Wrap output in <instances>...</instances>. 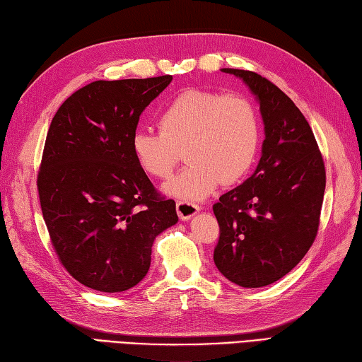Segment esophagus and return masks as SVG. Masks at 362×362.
Here are the masks:
<instances>
[{
    "label": "esophagus",
    "instance_id": "obj_1",
    "mask_svg": "<svg viewBox=\"0 0 362 362\" xmlns=\"http://www.w3.org/2000/svg\"><path fill=\"white\" fill-rule=\"evenodd\" d=\"M200 206L195 203H186V202H178L176 203V212L181 220H189L195 216V214L200 212Z\"/></svg>",
    "mask_w": 362,
    "mask_h": 362
}]
</instances>
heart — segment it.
<instances>
[{
  "instance_id": "heart-1",
  "label": "heart",
  "mask_w": 362,
  "mask_h": 362,
  "mask_svg": "<svg viewBox=\"0 0 362 362\" xmlns=\"http://www.w3.org/2000/svg\"><path fill=\"white\" fill-rule=\"evenodd\" d=\"M160 132L137 129L131 151L153 178H168L186 148L187 167L164 186L167 195L202 202L220 184L235 182L252 168L261 129L256 107L242 95L186 88L159 117Z\"/></svg>"
}]
</instances>
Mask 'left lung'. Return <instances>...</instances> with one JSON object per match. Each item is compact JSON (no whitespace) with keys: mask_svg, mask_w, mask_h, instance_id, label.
<instances>
[{"mask_svg":"<svg viewBox=\"0 0 362 362\" xmlns=\"http://www.w3.org/2000/svg\"><path fill=\"white\" fill-rule=\"evenodd\" d=\"M240 78L259 103L265 139L255 173L214 204L220 238L214 262L242 287H262L289 274L311 248L325 194V165L313 129L293 101L255 71Z\"/></svg>","mask_w":362,"mask_h":362,"instance_id":"1","label":"left lung"}]
</instances>
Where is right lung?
<instances>
[{"instance_id":"right-lung-1","label":"right lung","mask_w":362,"mask_h":362,"mask_svg":"<svg viewBox=\"0 0 362 362\" xmlns=\"http://www.w3.org/2000/svg\"><path fill=\"white\" fill-rule=\"evenodd\" d=\"M172 79L95 81L51 120L37 176L43 220L65 270L93 291L142 281L156 235L178 222L131 151L140 114Z\"/></svg>"}]
</instances>
